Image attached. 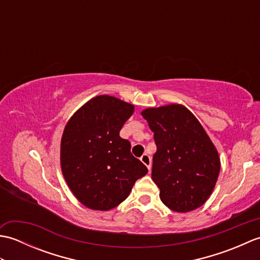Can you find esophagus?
Segmentation results:
<instances>
[{
  "mask_svg": "<svg viewBox=\"0 0 260 260\" xmlns=\"http://www.w3.org/2000/svg\"><path fill=\"white\" fill-rule=\"evenodd\" d=\"M141 162L146 165V168L148 169V171L151 170V157L147 155V154H143V155L141 156Z\"/></svg>",
  "mask_w": 260,
  "mask_h": 260,
  "instance_id": "1",
  "label": "esophagus"
}]
</instances>
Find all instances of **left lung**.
<instances>
[{"label":"left lung","mask_w":260,"mask_h":260,"mask_svg":"<svg viewBox=\"0 0 260 260\" xmlns=\"http://www.w3.org/2000/svg\"><path fill=\"white\" fill-rule=\"evenodd\" d=\"M154 133L156 153L152 179L161 201L175 212L204 204L220 173V157L200 121L181 104L146 108L141 113Z\"/></svg>","instance_id":"1"}]
</instances>
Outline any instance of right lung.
<instances>
[{
    "label": "right lung",
    "mask_w": 260,
    "mask_h": 260,
    "mask_svg": "<svg viewBox=\"0 0 260 260\" xmlns=\"http://www.w3.org/2000/svg\"><path fill=\"white\" fill-rule=\"evenodd\" d=\"M134 105L101 95L91 98L66 124L60 144V167L70 191L91 210L107 211L129 196L147 168L131 154V143L119 131Z\"/></svg>",
    "instance_id": "1"
}]
</instances>
